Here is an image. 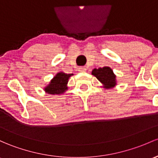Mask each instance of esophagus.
Wrapping results in <instances>:
<instances>
[{"label":"esophagus","mask_w":158,"mask_h":158,"mask_svg":"<svg viewBox=\"0 0 158 158\" xmlns=\"http://www.w3.org/2000/svg\"><path fill=\"white\" fill-rule=\"evenodd\" d=\"M78 71L80 72H85L86 71V68L85 66H81L78 69Z\"/></svg>","instance_id":"obj_1"}]
</instances>
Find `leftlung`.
Returning a JSON list of instances; mask_svg holds the SVG:
<instances>
[{
  "mask_svg": "<svg viewBox=\"0 0 158 158\" xmlns=\"http://www.w3.org/2000/svg\"><path fill=\"white\" fill-rule=\"evenodd\" d=\"M92 74L99 80L106 89H110L116 85V76L111 68L103 67L94 69L92 71Z\"/></svg>",
  "mask_w": 158,
  "mask_h": 158,
  "instance_id": "obj_1",
  "label": "left lung"
}]
</instances>
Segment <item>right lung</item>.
Returning a JSON list of instances; mask_svg holds the SVG:
<instances>
[{"mask_svg":"<svg viewBox=\"0 0 158 158\" xmlns=\"http://www.w3.org/2000/svg\"><path fill=\"white\" fill-rule=\"evenodd\" d=\"M73 74H65L63 72L57 73L56 75L50 81V84L44 88L46 93L52 95L62 94L67 90V84L69 77Z\"/></svg>","mask_w":158,"mask_h":158,"instance_id":"1","label":"right lung"}]
</instances>
